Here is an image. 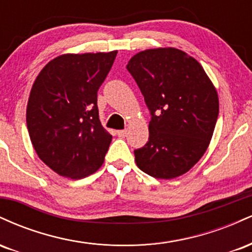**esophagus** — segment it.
Instances as JSON below:
<instances>
[{
  "mask_svg": "<svg viewBox=\"0 0 252 252\" xmlns=\"http://www.w3.org/2000/svg\"><path fill=\"white\" fill-rule=\"evenodd\" d=\"M116 134L118 135V137H126V134H128V131H126V129H123V130H117Z\"/></svg>",
  "mask_w": 252,
  "mask_h": 252,
  "instance_id": "1",
  "label": "esophagus"
}]
</instances>
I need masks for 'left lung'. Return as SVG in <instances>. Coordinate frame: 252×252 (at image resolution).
I'll list each match as a JSON object with an SVG mask.
<instances>
[{
	"instance_id": "1",
	"label": "left lung",
	"mask_w": 252,
	"mask_h": 252,
	"mask_svg": "<svg viewBox=\"0 0 252 252\" xmlns=\"http://www.w3.org/2000/svg\"><path fill=\"white\" fill-rule=\"evenodd\" d=\"M126 70L152 115L148 142L134 152L136 164L156 179L185 174L212 138L219 114L216 88L194 58L173 47L140 52Z\"/></svg>"
}]
</instances>
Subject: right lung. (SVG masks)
<instances>
[{"instance_id": "right-lung-1", "label": "right lung", "mask_w": 252, "mask_h": 252, "mask_svg": "<svg viewBox=\"0 0 252 252\" xmlns=\"http://www.w3.org/2000/svg\"><path fill=\"white\" fill-rule=\"evenodd\" d=\"M116 54H63L33 84L26 114L28 132L40 160L59 175L77 180L104 162L112 136L100 124L97 91Z\"/></svg>"}]
</instances>
